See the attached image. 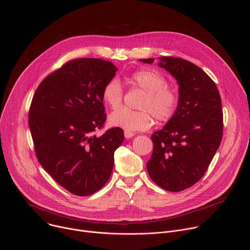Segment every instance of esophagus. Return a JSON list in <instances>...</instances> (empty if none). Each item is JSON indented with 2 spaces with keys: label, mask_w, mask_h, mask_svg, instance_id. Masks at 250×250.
<instances>
[{
  "label": "esophagus",
  "mask_w": 250,
  "mask_h": 250,
  "mask_svg": "<svg viewBox=\"0 0 250 250\" xmlns=\"http://www.w3.org/2000/svg\"><path fill=\"white\" fill-rule=\"evenodd\" d=\"M134 135V133L132 132V131H127V130H125V136L126 137V138H130V137H132Z\"/></svg>",
  "instance_id": "34e87169"
}]
</instances>
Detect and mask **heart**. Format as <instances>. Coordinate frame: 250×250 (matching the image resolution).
Instances as JSON below:
<instances>
[{
  "label": "heart",
  "instance_id": "b5f03b06",
  "mask_svg": "<svg viewBox=\"0 0 250 250\" xmlns=\"http://www.w3.org/2000/svg\"><path fill=\"white\" fill-rule=\"evenodd\" d=\"M125 81L134 88L145 92L138 109L130 111L123 108L109 117L113 126L127 131H144L154 124V118L159 123H168L174 119L180 104V93L172 85L160 71L150 68H138L125 76ZM102 100L106 106L116 110L124 101V89L117 80L106 82L102 90Z\"/></svg>",
  "mask_w": 250,
  "mask_h": 250
}]
</instances>
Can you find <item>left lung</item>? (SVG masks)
I'll use <instances>...</instances> for the list:
<instances>
[{
  "label": "left lung",
  "mask_w": 250,
  "mask_h": 250,
  "mask_svg": "<svg viewBox=\"0 0 250 250\" xmlns=\"http://www.w3.org/2000/svg\"><path fill=\"white\" fill-rule=\"evenodd\" d=\"M160 60L158 65L180 86V104L174 119L151 135L153 152L146 168L159 187L180 192L204 176L221 145L222 99L215 82L194 63L172 56ZM140 61L152 63L154 58Z\"/></svg>",
  "instance_id": "left-lung-1"
}]
</instances>
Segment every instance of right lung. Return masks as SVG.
Wrapping results in <instances>:
<instances>
[{
    "label": "right lung",
    "mask_w": 250,
    "mask_h": 250,
    "mask_svg": "<svg viewBox=\"0 0 250 250\" xmlns=\"http://www.w3.org/2000/svg\"><path fill=\"white\" fill-rule=\"evenodd\" d=\"M117 70L104 59L70 60L46 76L32 98L28 125L35 155L73 195L90 196L108 182L125 139L121 127L95 133L106 120L102 90Z\"/></svg>",
    "instance_id": "1"
}]
</instances>
